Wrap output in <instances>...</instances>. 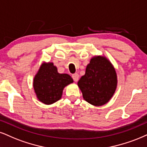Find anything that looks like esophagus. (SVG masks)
<instances>
[{"label": "esophagus", "mask_w": 147, "mask_h": 147, "mask_svg": "<svg viewBox=\"0 0 147 147\" xmlns=\"http://www.w3.org/2000/svg\"><path fill=\"white\" fill-rule=\"evenodd\" d=\"M72 78H73L74 82H78L79 79V75L78 74H74L72 75Z\"/></svg>", "instance_id": "1"}]
</instances>
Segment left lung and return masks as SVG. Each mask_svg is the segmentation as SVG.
I'll use <instances>...</instances> for the list:
<instances>
[{"label":"left lung","instance_id":"left-lung-1","mask_svg":"<svg viewBox=\"0 0 147 147\" xmlns=\"http://www.w3.org/2000/svg\"><path fill=\"white\" fill-rule=\"evenodd\" d=\"M117 74L105 57L91 59L78 85L85 101L93 106H102L111 99L117 88Z\"/></svg>","mask_w":147,"mask_h":147}]
</instances>
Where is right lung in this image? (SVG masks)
Instances as JSON below:
<instances>
[{
  "mask_svg": "<svg viewBox=\"0 0 147 147\" xmlns=\"http://www.w3.org/2000/svg\"><path fill=\"white\" fill-rule=\"evenodd\" d=\"M73 82L68 74L58 73L52 63H43L34 78L33 87L39 101L52 104L61 98L65 86Z\"/></svg>",
  "mask_w": 147,
  "mask_h": 147,
  "instance_id": "1",
  "label": "right lung"
}]
</instances>
